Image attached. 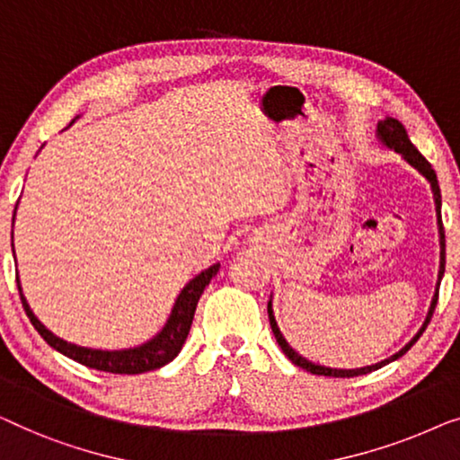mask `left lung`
<instances>
[{"instance_id": "1", "label": "left lung", "mask_w": 460, "mask_h": 460, "mask_svg": "<svg viewBox=\"0 0 460 460\" xmlns=\"http://www.w3.org/2000/svg\"><path fill=\"white\" fill-rule=\"evenodd\" d=\"M377 135H379V139L384 141V144H385L387 147H390V150L398 152V154H402L406 163H409L411 166H415L417 171L421 172L423 177L431 183L433 199H436L438 225H439V248H442V252H439V275H438V277H439V281H442V275H444V264H446V237H444V225H442V193H439V185H438L436 171H433L431 164L427 163V160L421 156V152H419L417 147L411 144L409 135H406V128L402 127V122H400V120H396V119H390V116H387L385 120H381L379 125H377ZM439 281H438V288H439ZM436 304H438V289H436V296H433V302H431L429 314H427V319H425V323H423L421 332H419V333L415 335V338H412V340L409 341V344H406V346L402 348V350L394 354V357L385 358V360H381V362H377V365L362 367V368H329V367L314 365V362H310V360H306V358H302L300 354L294 352V348L288 344L286 338H283L281 332H279V327H277L275 316H273V306H270V300H269V321H270V329H273V333H275L277 344L281 346L283 354H286V357H288L289 360H292L294 365H297L300 368H304V371H308V373H313V375H325V377H357V375H367V373H371V371H377V368L385 367L387 362L396 360V358L402 357V354L409 352V350H411V346L415 344V341L423 335L425 327L429 325V321H431V316H433V310H436Z\"/></svg>"}]
</instances>
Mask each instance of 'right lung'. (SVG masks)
<instances>
[{
    "instance_id": "add662e5",
    "label": "right lung",
    "mask_w": 460,
    "mask_h": 460,
    "mask_svg": "<svg viewBox=\"0 0 460 460\" xmlns=\"http://www.w3.org/2000/svg\"><path fill=\"white\" fill-rule=\"evenodd\" d=\"M16 215V212H14ZM12 250H14V243H12ZM218 267L221 264H212L210 269H206L204 273H199L198 277L187 283L183 288V292L179 294L177 302H174V308L171 316H168L166 325L163 327L156 338L147 341L144 346L137 348H128V350H92V348H83V346H75L68 344L45 329V325H41V321L37 319L33 314V310L29 308L27 300H24L21 283H18V292H21V300L24 306V313L33 323V327L39 332V335L48 341L51 348H56L58 352H62L64 357L73 358L81 365L98 368V371H106V373H119V375H137V373H146V371H154V368H160L171 362L183 348L187 333H190L193 314H196V306L199 296H202L204 288L208 286L212 277L218 273Z\"/></svg>"
}]
</instances>
